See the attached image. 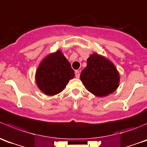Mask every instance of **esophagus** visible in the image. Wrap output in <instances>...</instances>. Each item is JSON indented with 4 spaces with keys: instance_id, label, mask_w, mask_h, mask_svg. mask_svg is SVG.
<instances>
[{
    "instance_id": "1",
    "label": "esophagus",
    "mask_w": 147,
    "mask_h": 147,
    "mask_svg": "<svg viewBox=\"0 0 147 147\" xmlns=\"http://www.w3.org/2000/svg\"><path fill=\"white\" fill-rule=\"evenodd\" d=\"M75 76L76 78H79L80 76V72L78 71H75Z\"/></svg>"
}]
</instances>
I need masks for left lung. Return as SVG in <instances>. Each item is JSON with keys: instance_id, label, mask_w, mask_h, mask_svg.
<instances>
[{"instance_id": "left-lung-1", "label": "left lung", "mask_w": 147, "mask_h": 147, "mask_svg": "<svg viewBox=\"0 0 147 147\" xmlns=\"http://www.w3.org/2000/svg\"><path fill=\"white\" fill-rule=\"evenodd\" d=\"M80 78L86 89L98 97L114 93L120 82V75L115 65L97 53L88 58L87 66L81 71Z\"/></svg>"}]
</instances>
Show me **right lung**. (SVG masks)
Masks as SVG:
<instances>
[{
  "label": "right lung",
  "instance_id": "1",
  "mask_svg": "<svg viewBox=\"0 0 147 147\" xmlns=\"http://www.w3.org/2000/svg\"><path fill=\"white\" fill-rule=\"evenodd\" d=\"M74 76V71L69 61L61 51L57 50L40 61L35 80L42 92L48 96H54L61 92Z\"/></svg>",
  "mask_w": 147,
  "mask_h": 147
}]
</instances>
